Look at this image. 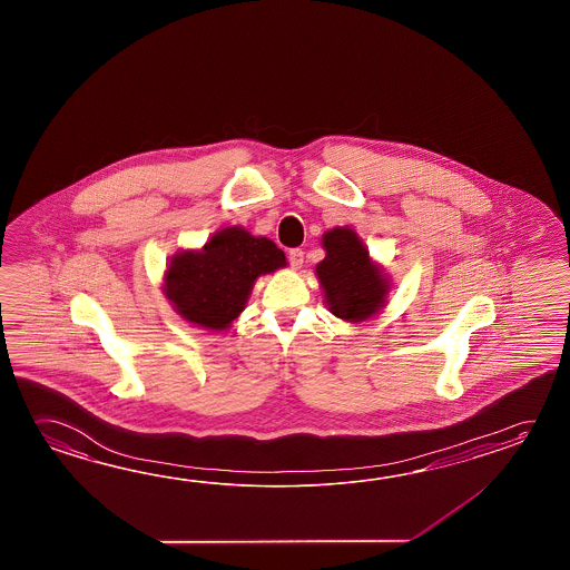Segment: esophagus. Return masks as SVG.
Instances as JSON below:
<instances>
[{"instance_id":"34e87169","label":"esophagus","mask_w":570,"mask_h":570,"mask_svg":"<svg viewBox=\"0 0 570 570\" xmlns=\"http://www.w3.org/2000/svg\"><path fill=\"white\" fill-rule=\"evenodd\" d=\"M289 265L293 268H302V265H303V250H302V248H291V250H289Z\"/></svg>"}]
</instances>
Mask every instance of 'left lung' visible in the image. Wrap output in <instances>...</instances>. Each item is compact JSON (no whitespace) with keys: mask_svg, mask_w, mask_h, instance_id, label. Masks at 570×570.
Masks as SVG:
<instances>
[{"mask_svg":"<svg viewBox=\"0 0 570 570\" xmlns=\"http://www.w3.org/2000/svg\"><path fill=\"white\" fill-rule=\"evenodd\" d=\"M326 258L315 273L326 293L330 312L342 320L361 322L385 305L389 285L383 273L368 258L358 236L351 228L324 234Z\"/></svg>","mask_w":570,"mask_h":570,"instance_id":"obj_1","label":"left lung"}]
</instances>
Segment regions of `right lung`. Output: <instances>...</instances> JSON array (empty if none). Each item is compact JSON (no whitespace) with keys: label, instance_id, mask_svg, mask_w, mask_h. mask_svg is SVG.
<instances>
[{"label":"right lung","instance_id":"1","mask_svg":"<svg viewBox=\"0 0 570 570\" xmlns=\"http://www.w3.org/2000/svg\"><path fill=\"white\" fill-rule=\"evenodd\" d=\"M285 267V255L268 238L234 226L212 236L202 250L179 253L165 275V293L187 322L226 330L244 309L258 275Z\"/></svg>","mask_w":570,"mask_h":570}]
</instances>
